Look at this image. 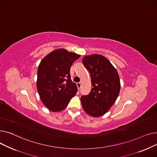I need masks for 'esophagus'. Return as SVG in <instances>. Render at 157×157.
<instances>
[{
	"label": "esophagus",
	"instance_id": "esophagus-1",
	"mask_svg": "<svg viewBox=\"0 0 157 157\" xmlns=\"http://www.w3.org/2000/svg\"><path fill=\"white\" fill-rule=\"evenodd\" d=\"M76 85H77V86H78V90H79V89L81 88V83H77Z\"/></svg>",
	"mask_w": 157,
	"mask_h": 157
}]
</instances>
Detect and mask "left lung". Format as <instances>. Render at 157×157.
<instances>
[{"instance_id":"left-lung-1","label":"left lung","mask_w":157,"mask_h":157,"mask_svg":"<svg viewBox=\"0 0 157 157\" xmlns=\"http://www.w3.org/2000/svg\"><path fill=\"white\" fill-rule=\"evenodd\" d=\"M91 75L92 90L81 97L84 111L93 117L108 112L117 101L120 91V81L117 69L101 55L85 56L82 60Z\"/></svg>"}]
</instances>
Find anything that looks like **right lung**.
Returning <instances> with one entry per match:
<instances>
[{"mask_svg":"<svg viewBox=\"0 0 157 157\" xmlns=\"http://www.w3.org/2000/svg\"><path fill=\"white\" fill-rule=\"evenodd\" d=\"M80 55L60 48L49 53L40 61L37 69V89L41 101L51 111L67 107L76 95L78 87L71 79L70 69Z\"/></svg>","mask_w":157,"mask_h":157,"instance_id":"add662e5","label":"right lung"}]
</instances>
